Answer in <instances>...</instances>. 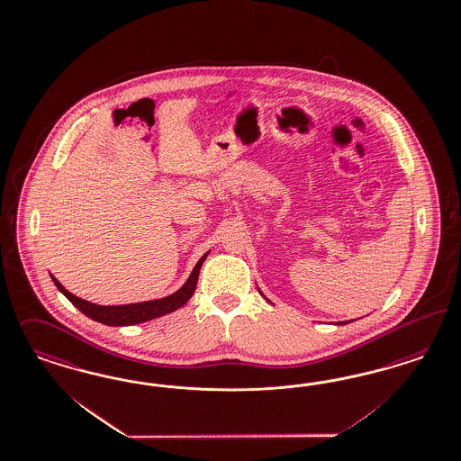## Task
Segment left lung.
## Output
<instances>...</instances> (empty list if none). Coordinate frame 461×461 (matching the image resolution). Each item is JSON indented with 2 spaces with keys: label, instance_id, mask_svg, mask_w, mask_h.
<instances>
[{
  "label": "left lung",
  "instance_id": "1",
  "mask_svg": "<svg viewBox=\"0 0 461 461\" xmlns=\"http://www.w3.org/2000/svg\"><path fill=\"white\" fill-rule=\"evenodd\" d=\"M259 290V289H258ZM259 294H261V290H259ZM261 295H263V294H261ZM263 297H265V295H263ZM265 299H267V297H265ZM267 301H268V299H267ZM268 303H270V301H268ZM352 321H354V320H350V321H339V323H335V324H347V323H352Z\"/></svg>",
  "mask_w": 461,
  "mask_h": 461
}]
</instances>
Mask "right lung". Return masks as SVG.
Instances as JSON below:
<instances>
[{
	"label": "right lung",
	"mask_w": 461,
	"mask_h": 461,
	"mask_svg": "<svg viewBox=\"0 0 461 461\" xmlns=\"http://www.w3.org/2000/svg\"><path fill=\"white\" fill-rule=\"evenodd\" d=\"M210 251H206L205 255L198 259V263L194 265L193 272L189 273L188 280L185 282V285L179 290H176L171 295L162 297V299H154V301H145V303H135V304H121V306H99L94 303H88L86 299L77 297L75 294H71L65 289L56 276H52L54 285L58 290L68 299L73 306L78 311H82L86 318L99 321V323L107 324V326H128V324L143 323V321H150L155 318H160L164 314H169L172 311L185 306L191 299L193 292L196 289L198 284V275L200 268L203 265Z\"/></svg>",
	"instance_id": "1"
}]
</instances>
